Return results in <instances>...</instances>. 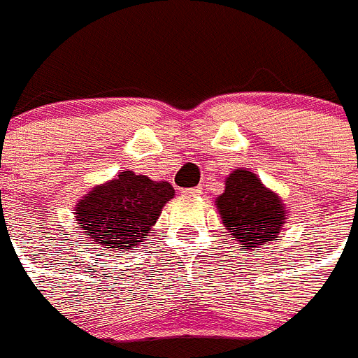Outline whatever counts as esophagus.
<instances>
[{
	"label": "esophagus",
	"mask_w": 358,
	"mask_h": 358,
	"mask_svg": "<svg viewBox=\"0 0 358 358\" xmlns=\"http://www.w3.org/2000/svg\"><path fill=\"white\" fill-rule=\"evenodd\" d=\"M184 194H185V196H200V194H202V187H191V189H185Z\"/></svg>",
	"instance_id": "34e87169"
}]
</instances>
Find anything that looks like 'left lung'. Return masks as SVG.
Here are the masks:
<instances>
[{
	"mask_svg": "<svg viewBox=\"0 0 358 358\" xmlns=\"http://www.w3.org/2000/svg\"><path fill=\"white\" fill-rule=\"evenodd\" d=\"M215 206L231 236L253 253L278 238L289 213L278 193L249 169L227 174L224 193L216 196Z\"/></svg>",
	"mask_w": 358,
	"mask_h": 358,
	"instance_id": "obj_1",
	"label": "left lung"
}]
</instances>
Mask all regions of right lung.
Listing matches in <instances>:
<instances>
[{"mask_svg": "<svg viewBox=\"0 0 358 358\" xmlns=\"http://www.w3.org/2000/svg\"><path fill=\"white\" fill-rule=\"evenodd\" d=\"M171 198L174 189L169 182H155L145 174L123 171L80 198L74 215L92 244L107 251H131L149 236Z\"/></svg>", "mask_w": 358, "mask_h": 358, "instance_id": "1", "label": "right lung"}]
</instances>
